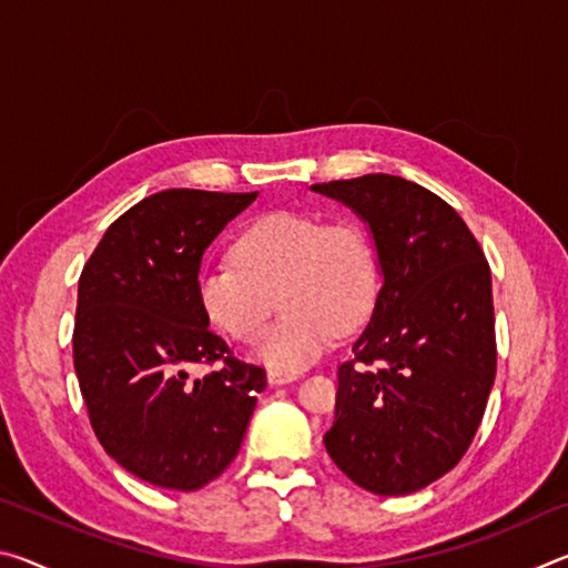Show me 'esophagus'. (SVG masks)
I'll use <instances>...</instances> for the list:
<instances>
[{
	"label": "esophagus",
	"instance_id": "esophagus-1",
	"mask_svg": "<svg viewBox=\"0 0 568 568\" xmlns=\"http://www.w3.org/2000/svg\"><path fill=\"white\" fill-rule=\"evenodd\" d=\"M295 378H297L295 373H285V371H275V368L267 371V383H271V386H283V383H293Z\"/></svg>",
	"mask_w": 568,
	"mask_h": 568
}]
</instances>
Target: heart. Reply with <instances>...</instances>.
Returning <instances> with one entry per match:
<instances>
[{"instance_id": "heart-1", "label": "heart", "mask_w": 568, "mask_h": 568, "mask_svg": "<svg viewBox=\"0 0 568 568\" xmlns=\"http://www.w3.org/2000/svg\"><path fill=\"white\" fill-rule=\"evenodd\" d=\"M235 263L203 265L200 311L237 343L261 338L281 293L285 318L257 345V358L297 373L318 361L341 331L368 318L378 295L376 253L363 227L305 213H267L233 243Z\"/></svg>"}]
</instances>
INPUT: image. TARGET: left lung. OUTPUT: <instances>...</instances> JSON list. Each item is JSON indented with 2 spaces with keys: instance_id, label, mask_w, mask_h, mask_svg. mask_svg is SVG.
<instances>
[{
  "instance_id": "1",
  "label": "left lung",
  "mask_w": 568,
  "mask_h": 568,
  "mask_svg": "<svg viewBox=\"0 0 568 568\" xmlns=\"http://www.w3.org/2000/svg\"><path fill=\"white\" fill-rule=\"evenodd\" d=\"M368 225L383 285L338 368L325 450L353 484L406 496L454 468L496 378L491 267L464 220L396 175L313 185Z\"/></svg>"
}]
</instances>
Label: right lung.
Masks as SVG:
<instances>
[{
    "mask_svg": "<svg viewBox=\"0 0 568 568\" xmlns=\"http://www.w3.org/2000/svg\"><path fill=\"white\" fill-rule=\"evenodd\" d=\"M255 197L155 192L114 220L80 275L72 348L92 430L152 486L197 491L223 474L267 383L207 328L195 295L207 245ZM217 359L189 381L192 362Z\"/></svg>",
    "mask_w": 568,
    "mask_h": 568,
    "instance_id": "obj_1",
    "label": "right lung"
}]
</instances>
